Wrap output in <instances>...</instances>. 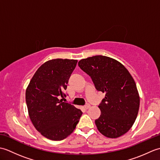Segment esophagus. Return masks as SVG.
<instances>
[{
    "label": "esophagus",
    "mask_w": 160,
    "mask_h": 160,
    "mask_svg": "<svg viewBox=\"0 0 160 160\" xmlns=\"http://www.w3.org/2000/svg\"><path fill=\"white\" fill-rule=\"evenodd\" d=\"M90 107H91V105L89 104H87L85 106H84V108H85V109H89Z\"/></svg>",
    "instance_id": "obj_1"
}]
</instances>
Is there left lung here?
Returning <instances> with one entry per match:
<instances>
[{
  "instance_id": "8db88e82",
  "label": "left lung",
  "mask_w": 160,
  "mask_h": 160,
  "mask_svg": "<svg viewBox=\"0 0 160 160\" xmlns=\"http://www.w3.org/2000/svg\"><path fill=\"white\" fill-rule=\"evenodd\" d=\"M78 66L91 78L96 89L105 93L95 121L102 134L117 138L129 131L138 116L140 96L133 78L123 64L104 56L82 59Z\"/></svg>"
}]
</instances>
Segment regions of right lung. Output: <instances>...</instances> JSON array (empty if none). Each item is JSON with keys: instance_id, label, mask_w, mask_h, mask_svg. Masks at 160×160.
<instances>
[{"instance_id": "1", "label": "right lung", "mask_w": 160, "mask_h": 160, "mask_svg": "<svg viewBox=\"0 0 160 160\" xmlns=\"http://www.w3.org/2000/svg\"><path fill=\"white\" fill-rule=\"evenodd\" d=\"M77 60L53 59L40 66L26 89L25 99L32 124L42 135L59 141L76 128L82 112L60 97L76 68Z\"/></svg>"}]
</instances>
